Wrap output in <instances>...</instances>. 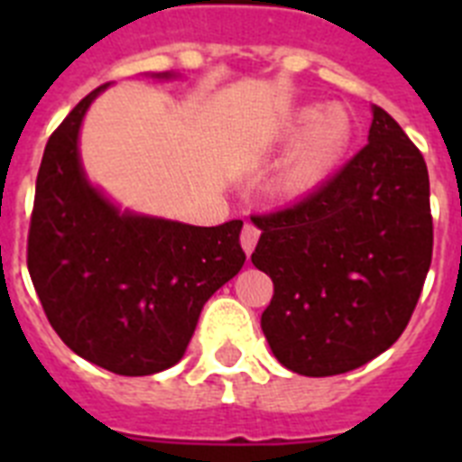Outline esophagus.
Segmentation results:
<instances>
[{
    "instance_id": "1",
    "label": "esophagus",
    "mask_w": 462,
    "mask_h": 462,
    "mask_svg": "<svg viewBox=\"0 0 462 462\" xmlns=\"http://www.w3.org/2000/svg\"><path fill=\"white\" fill-rule=\"evenodd\" d=\"M259 236H261V231L254 226V224H245L243 231H240V245H243V250L247 252V254H252V252H254Z\"/></svg>"
}]
</instances>
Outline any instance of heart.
<instances>
[{
	"instance_id": "1",
	"label": "heart",
	"mask_w": 462,
	"mask_h": 462,
	"mask_svg": "<svg viewBox=\"0 0 462 462\" xmlns=\"http://www.w3.org/2000/svg\"><path fill=\"white\" fill-rule=\"evenodd\" d=\"M296 138L282 166L280 187L287 194H303L319 185L340 164L352 143V117L340 106L296 110L284 126L282 138Z\"/></svg>"
}]
</instances>
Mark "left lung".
<instances>
[{"label": "left lung", "instance_id": "8db88e82", "mask_svg": "<svg viewBox=\"0 0 462 462\" xmlns=\"http://www.w3.org/2000/svg\"><path fill=\"white\" fill-rule=\"evenodd\" d=\"M252 222V263L273 280L261 330L284 368L349 373L402 336L432 259L430 182L386 110L373 106L368 145L319 189Z\"/></svg>", "mask_w": 462, "mask_h": 462}]
</instances>
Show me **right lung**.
<instances>
[{
	"label": "right lung",
	"instance_id": "right-lung-1",
	"mask_svg": "<svg viewBox=\"0 0 462 462\" xmlns=\"http://www.w3.org/2000/svg\"><path fill=\"white\" fill-rule=\"evenodd\" d=\"M106 85L92 89L48 138L27 268L48 321L71 352L110 373L143 377L180 361L208 298L238 275L243 222L189 226L138 217L89 187L79 129Z\"/></svg>",
	"mask_w": 462,
	"mask_h": 462
}]
</instances>
